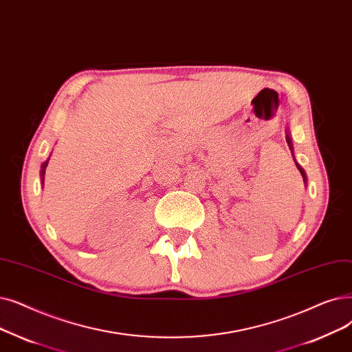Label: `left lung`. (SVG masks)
Segmentation results:
<instances>
[{
    "mask_svg": "<svg viewBox=\"0 0 352 352\" xmlns=\"http://www.w3.org/2000/svg\"><path fill=\"white\" fill-rule=\"evenodd\" d=\"M286 141H287V145H289V148H290V151H294V146H292V141H290V136H289V133L286 135ZM296 166H298V170L300 171V174H302V177H303V181L307 182V175H305V171L302 170V168L296 164Z\"/></svg>",
    "mask_w": 352,
    "mask_h": 352,
    "instance_id": "obj_1",
    "label": "left lung"
}]
</instances>
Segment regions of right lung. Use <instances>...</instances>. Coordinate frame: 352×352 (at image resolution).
<instances>
[{"label":"right lung","instance_id":"add662e5","mask_svg":"<svg viewBox=\"0 0 352 352\" xmlns=\"http://www.w3.org/2000/svg\"><path fill=\"white\" fill-rule=\"evenodd\" d=\"M47 164H49V160L43 164V170H41V179L43 181H44V171H45V166H47Z\"/></svg>","mask_w":352,"mask_h":352}]
</instances>
